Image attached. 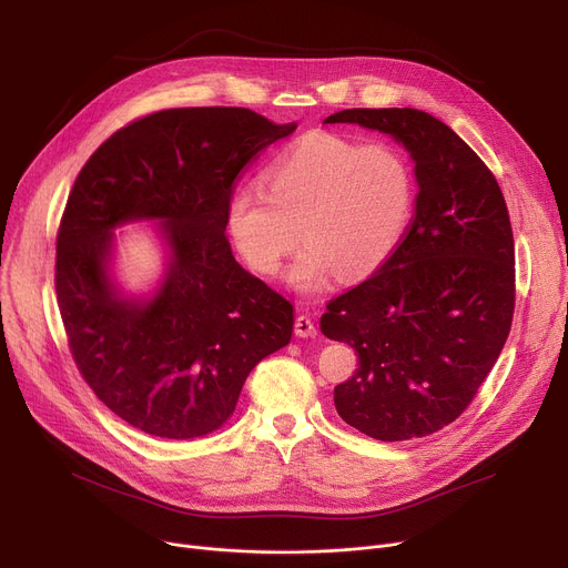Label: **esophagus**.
<instances>
[{
    "mask_svg": "<svg viewBox=\"0 0 568 568\" xmlns=\"http://www.w3.org/2000/svg\"><path fill=\"white\" fill-rule=\"evenodd\" d=\"M294 334L300 336V338H313V336L317 334L313 320H311L308 315H300V317H296V320H294Z\"/></svg>",
    "mask_w": 568,
    "mask_h": 568,
    "instance_id": "obj_1",
    "label": "esophagus"
}]
</instances>
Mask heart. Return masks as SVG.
<instances>
[{
  "label": "heart",
  "instance_id": "b5f03b06",
  "mask_svg": "<svg viewBox=\"0 0 568 568\" xmlns=\"http://www.w3.org/2000/svg\"><path fill=\"white\" fill-rule=\"evenodd\" d=\"M412 200V170L396 144L311 133L266 168V189L246 186L230 197L227 230L260 276H276L300 242L308 244L290 281L315 292L338 272H377L400 244Z\"/></svg>",
  "mask_w": 568,
  "mask_h": 568
}]
</instances>
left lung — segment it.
Returning a JSON list of instances; mask_svg holds the SVG:
<instances>
[{"instance_id": "1", "label": "left lung", "mask_w": 568, "mask_h": 568, "mask_svg": "<svg viewBox=\"0 0 568 568\" xmlns=\"http://www.w3.org/2000/svg\"><path fill=\"white\" fill-rule=\"evenodd\" d=\"M407 146L419 182L400 244L373 276L326 304L320 329L359 354L334 389L341 419L382 442L426 437L474 400L511 332L516 251L501 189L449 126L414 108H352Z\"/></svg>"}]
</instances>
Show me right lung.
Segmentation results:
<instances>
[{
	"label": "right lung",
	"instance_id": "1",
	"mask_svg": "<svg viewBox=\"0 0 568 568\" xmlns=\"http://www.w3.org/2000/svg\"><path fill=\"white\" fill-rule=\"evenodd\" d=\"M248 108H170L112 133L75 176L57 230L54 290L82 379L116 416L165 439L202 437L248 373L292 338V304L239 266L227 204L244 170L292 135ZM161 217L164 287L133 305L111 287L109 230Z\"/></svg>",
	"mask_w": 568,
	"mask_h": 568
}]
</instances>
